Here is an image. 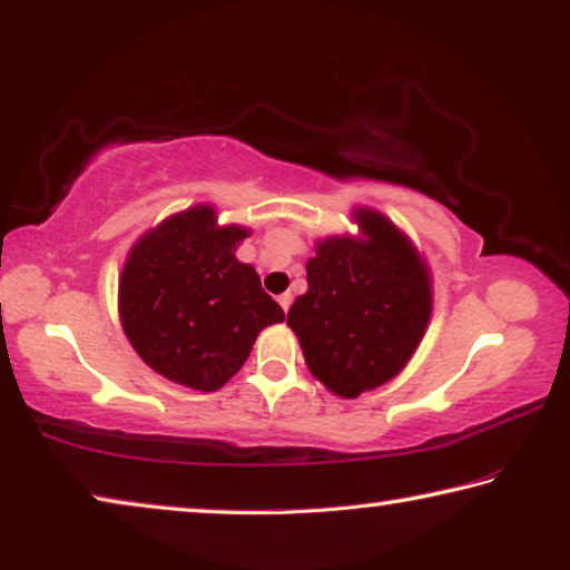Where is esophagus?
I'll return each instance as SVG.
<instances>
[{"label": "esophagus", "instance_id": "esophagus-1", "mask_svg": "<svg viewBox=\"0 0 570 570\" xmlns=\"http://www.w3.org/2000/svg\"><path fill=\"white\" fill-rule=\"evenodd\" d=\"M277 303H279V307H283V311L287 313V311H291V303H293V297L285 293V295H279V297H277Z\"/></svg>", "mask_w": 570, "mask_h": 570}]
</instances>
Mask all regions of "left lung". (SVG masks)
<instances>
[{
    "mask_svg": "<svg viewBox=\"0 0 570 570\" xmlns=\"http://www.w3.org/2000/svg\"><path fill=\"white\" fill-rule=\"evenodd\" d=\"M368 239L331 237L307 263V293L287 311L307 368L356 399L412 358L432 313V287L409 239L376 212L356 214Z\"/></svg>",
    "mask_w": 570,
    "mask_h": 570,
    "instance_id": "1",
    "label": "left lung"
}]
</instances>
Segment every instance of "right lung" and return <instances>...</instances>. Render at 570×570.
<instances>
[{
  "label": "right lung",
  "mask_w": 570,
  "mask_h": 570,
  "mask_svg": "<svg viewBox=\"0 0 570 570\" xmlns=\"http://www.w3.org/2000/svg\"><path fill=\"white\" fill-rule=\"evenodd\" d=\"M242 227H217L212 207L166 219L130 249L120 323L148 366L176 384L217 391L242 368L265 325L285 321L252 265L235 257Z\"/></svg>",
  "instance_id": "add662e5"
}]
</instances>
